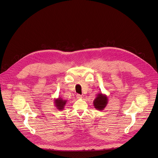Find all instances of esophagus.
<instances>
[{
    "instance_id": "34e87169",
    "label": "esophagus",
    "mask_w": 158,
    "mask_h": 158,
    "mask_svg": "<svg viewBox=\"0 0 158 158\" xmlns=\"http://www.w3.org/2000/svg\"><path fill=\"white\" fill-rule=\"evenodd\" d=\"M77 98L78 99H81V98H82V96H81L80 94H77Z\"/></svg>"
}]
</instances>
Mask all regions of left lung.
<instances>
[{
	"mask_svg": "<svg viewBox=\"0 0 158 158\" xmlns=\"http://www.w3.org/2000/svg\"><path fill=\"white\" fill-rule=\"evenodd\" d=\"M108 103V98L106 94L102 93H99L97 95V97L95 98L93 102L94 107L97 110L102 111L106 107Z\"/></svg>",
	"mask_w": 158,
	"mask_h": 158,
	"instance_id": "8db88e82",
	"label": "left lung"
}]
</instances>
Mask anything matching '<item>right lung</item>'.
Returning a JSON list of instances; mask_svg holds the SVG:
<instances>
[{"label": "right lung", "instance_id": "1", "mask_svg": "<svg viewBox=\"0 0 158 158\" xmlns=\"http://www.w3.org/2000/svg\"><path fill=\"white\" fill-rule=\"evenodd\" d=\"M54 104L56 108L58 110H63L64 106L67 102V100H64L61 98H59L57 99H55L54 100Z\"/></svg>", "mask_w": 158, "mask_h": 158}]
</instances>
